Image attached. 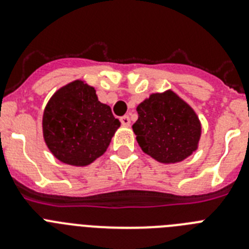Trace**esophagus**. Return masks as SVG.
Returning a JSON list of instances; mask_svg holds the SVG:
<instances>
[{"label":"esophagus","mask_w":249,"mask_h":249,"mask_svg":"<svg viewBox=\"0 0 249 249\" xmlns=\"http://www.w3.org/2000/svg\"><path fill=\"white\" fill-rule=\"evenodd\" d=\"M121 123H122V126L128 127L131 124V118L128 116H123V117H121Z\"/></svg>","instance_id":"1"}]
</instances>
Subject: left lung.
Listing matches in <instances>:
<instances>
[{
    "label": "left lung",
    "instance_id": "left-lung-1",
    "mask_svg": "<svg viewBox=\"0 0 249 249\" xmlns=\"http://www.w3.org/2000/svg\"><path fill=\"white\" fill-rule=\"evenodd\" d=\"M132 126L142 151L158 162L176 163L197 149L201 123L190 106L172 91L151 94L137 107Z\"/></svg>",
    "mask_w": 249,
    "mask_h": 249
}]
</instances>
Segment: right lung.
I'll return each mask as SVG.
<instances>
[{"mask_svg":"<svg viewBox=\"0 0 249 249\" xmlns=\"http://www.w3.org/2000/svg\"><path fill=\"white\" fill-rule=\"evenodd\" d=\"M121 122L111 107L98 101L93 87L74 81L47 103L42 127L54 157L72 166H87L102 156Z\"/></svg>","mask_w":249,"mask_h":249,"instance_id":"obj_1","label":"right lung"}]
</instances>
